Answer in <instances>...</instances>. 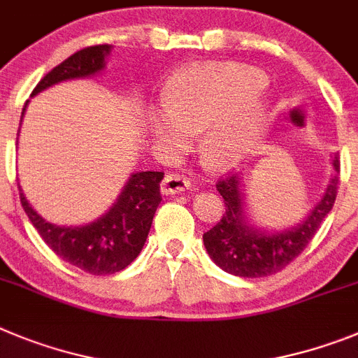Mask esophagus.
Returning <instances> with one entry per match:
<instances>
[{
    "label": "esophagus",
    "instance_id": "esophagus-1",
    "mask_svg": "<svg viewBox=\"0 0 358 358\" xmlns=\"http://www.w3.org/2000/svg\"><path fill=\"white\" fill-rule=\"evenodd\" d=\"M189 187H191V182L183 175H176V173L166 175L160 183V189L164 194H180V192H183Z\"/></svg>",
    "mask_w": 358,
    "mask_h": 358
}]
</instances>
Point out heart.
<instances>
[{"mask_svg":"<svg viewBox=\"0 0 358 358\" xmlns=\"http://www.w3.org/2000/svg\"><path fill=\"white\" fill-rule=\"evenodd\" d=\"M265 76L234 63H209L176 73L164 92V110L149 115L151 133L182 145L185 133H200V153L213 169L243 160L265 131L261 99Z\"/></svg>","mask_w":358,"mask_h":358,"instance_id":"heart-1","label":"heart"}]
</instances>
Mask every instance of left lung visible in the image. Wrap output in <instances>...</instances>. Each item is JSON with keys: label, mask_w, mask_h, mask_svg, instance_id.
Masks as SVG:
<instances>
[{"label": "left lung", "mask_w": 358, "mask_h": 358, "mask_svg": "<svg viewBox=\"0 0 358 358\" xmlns=\"http://www.w3.org/2000/svg\"><path fill=\"white\" fill-rule=\"evenodd\" d=\"M331 176L324 196L301 225L282 232H261L245 223L241 183L238 175H227L216 183L225 201V213L220 222L203 234V243L217 266L239 278H265L281 272L313 239L322 220L328 216L337 198L341 160L334 158Z\"/></svg>", "instance_id": "1"}]
</instances>
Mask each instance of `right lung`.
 I'll return each instance as SVG.
<instances>
[{
    "mask_svg": "<svg viewBox=\"0 0 358 358\" xmlns=\"http://www.w3.org/2000/svg\"><path fill=\"white\" fill-rule=\"evenodd\" d=\"M110 48V45H97L76 52L50 70L37 83L32 95L63 80L99 73L104 68ZM162 171H142L131 175L117 203L104 216L83 227L52 225L30 207L23 192H20V198L36 231L61 259L93 275H108L124 270L141 254L162 201Z\"/></svg>",
    "mask_w": 358,
    "mask_h": 358,
    "instance_id": "obj_1",
    "label": "right lung"
}]
</instances>
